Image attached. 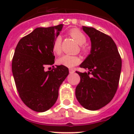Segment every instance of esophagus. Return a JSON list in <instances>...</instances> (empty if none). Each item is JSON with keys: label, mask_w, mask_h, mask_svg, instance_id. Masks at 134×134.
Returning <instances> with one entry per match:
<instances>
[{"label": "esophagus", "mask_w": 134, "mask_h": 134, "mask_svg": "<svg viewBox=\"0 0 134 134\" xmlns=\"http://www.w3.org/2000/svg\"><path fill=\"white\" fill-rule=\"evenodd\" d=\"M69 72L70 74H73L74 72V70L73 69H69Z\"/></svg>", "instance_id": "obj_1"}]
</instances>
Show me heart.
I'll return each mask as SVG.
<instances>
[{"label": "heart", "mask_w": 134, "mask_h": 134, "mask_svg": "<svg viewBox=\"0 0 134 134\" xmlns=\"http://www.w3.org/2000/svg\"><path fill=\"white\" fill-rule=\"evenodd\" d=\"M70 36L75 40L79 45H81V50L83 53L87 52V49L85 46H83L86 41V36L85 34L80 30L77 29H72L70 31ZM62 38L61 37H57L54 40L52 45V50L55 54H60L62 52ZM58 62L59 64L64 66L68 68H72L74 66H76L80 62V59L78 56L76 55H68L65 54L61 56L58 60Z\"/></svg>", "instance_id": "1"}]
</instances>
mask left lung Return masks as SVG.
Returning a JSON list of instances; mask_svg holds the SVG:
<instances>
[{
	"mask_svg": "<svg viewBox=\"0 0 134 134\" xmlns=\"http://www.w3.org/2000/svg\"><path fill=\"white\" fill-rule=\"evenodd\" d=\"M91 39V54L80 65L88 72H76L80 77L76 97L85 109L95 111L109 103L118 90L121 59L111 37L93 27H82Z\"/></svg>",
	"mask_w": 134,
	"mask_h": 134,
	"instance_id": "left-lung-1",
	"label": "left lung"
}]
</instances>
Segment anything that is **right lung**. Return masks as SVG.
I'll list each match as a JSON object with an SVG mask.
<instances>
[{
	"instance_id": "right-lung-1",
	"label": "right lung",
	"mask_w": 134,
	"mask_h": 134,
	"mask_svg": "<svg viewBox=\"0 0 134 134\" xmlns=\"http://www.w3.org/2000/svg\"><path fill=\"white\" fill-rule=\"evenodd\" d=\"M63 25L37 27L19 41L12 61V72L16 89L23 102L31 109L44 112L58 97L60 85L69 74L62 65L45 70L54 64L52 45Z\"/></svg>"
}]
</instances>
